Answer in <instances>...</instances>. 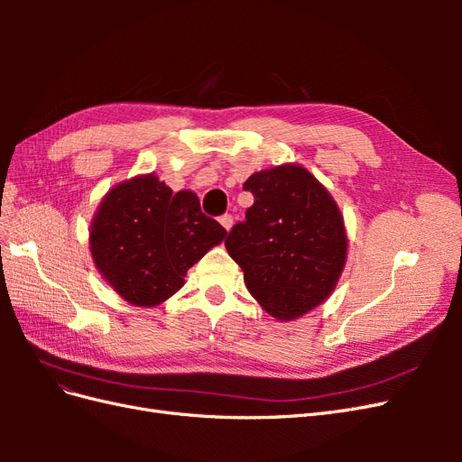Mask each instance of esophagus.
Segmentation results:
<instances>
[{
  "label": "esophagus",
  "instance_id": "esophagus-1",
  "mask_svg": "<svg viewBox=\"0 0 462 462\" xmlns=\"http://www.w3.org/2000/svg\"><path fill=\"white\" fill-rule=\"evenodd\" d=\"M219 223H221V226L223 227H226L227 231L233 227V216H229V214H226V216H221L219 217Z\"/></svg>",
  "mask_w": 462,
  "mask_h": 462
}]
</instances>
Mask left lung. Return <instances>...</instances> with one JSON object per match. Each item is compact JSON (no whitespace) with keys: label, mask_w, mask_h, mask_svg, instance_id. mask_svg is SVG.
I'll return each instance as SVG.
<instances>
[{"label":"left lung","mask_w":462,"mask_h":462,"mask_svg":"<svg viewBox=\"0 0 462 462\" xmlns=\"http://www.w3.org/2000/svg\"><path fill=\"white\" fill-rule=\"evenodd\" d=\"M254 197L245 221L229 231L226 248L245 272L262 309L295 319L324 302L346 260V233L337 204L304 167L262 170L243 185Z\"/></svg>","instance_id":"obj_1"}]
</instances>
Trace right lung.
Listing matches in <instances>:
<instances>
[{
	"instance_id": "obj_1",
	"label": "right lung",
	"mask_w": 462,
	"mask_h": 462,
	"mask_svg": "<svg viewBox=\"0 0 462 462\" xmlns=\"http://www.w3.org/2000/svg\"><path fill=\"white\" fill-rule=\"evenodd\" d=\"M226 235L202 214L197 194L173 192L150 173L106 194L90 226V253L125 300L156 306L185 285L187 270Z\"/></svg>"
}]
</instances>
